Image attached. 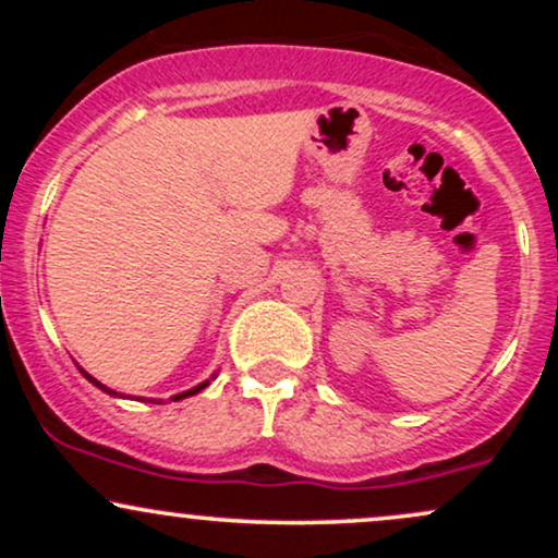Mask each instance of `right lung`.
Here are the masks:
<instances>
[{
	"instance_id": "1",
	"label": "right lung",
	"mask_w": 558,
	"mask_h": 558,
	"mask_svg": "<svg viewBox=\"0 0 558 558\" xmlns=\"http://www.w3.org/2000/svg\"><path fill=\"white\" fill-rule=\"evenodd\" d=\"M81 373H83V369H81ZM83 375H86V373H83ZM86 377H88V380H92V383H94V386H99L101 390H107V393H112V390H110V388H105V386H101V383H96L92 375H86ZM202 388H207V383H202V386H196V388L185 390V393H181V396H175V401H178V399H185V396H194V393H198V390H202ZM114 396H118V393H114Z\"/></svg>"
}]
</instances>
